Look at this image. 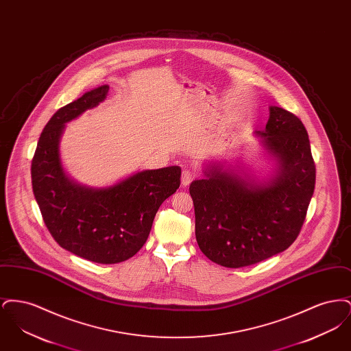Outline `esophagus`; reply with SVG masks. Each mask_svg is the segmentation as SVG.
<instances>
[{
    "instance_id": "1",
    "label": "esophagus",
    "mask_w": 351,
    "mask_h": 351,
    "mask_svg": "<svg viewBox=\"0 0 351 351\" xmlns=\"http://www.w3.org/2000/svg\"><path fill=\"white\" fill-rule=\"evenodd\" d=\"M195 179V173L191 169H184L182 173V185L186 186L192 183V180Z\"/></svg>"
}]
</instances>
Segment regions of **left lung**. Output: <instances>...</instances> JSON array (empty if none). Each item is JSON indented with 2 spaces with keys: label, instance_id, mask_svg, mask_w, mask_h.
<instances>
[{
  "label": "left lung",
  "instance_id": "1",
  "mask_svg": "<svg viewBox=\"0 0 351 351\" xmlns=\"http://www.w3.org/2000/svg\"><path fill=\"white\" fill-rule=\"evenodd\" d=\"M256 135L278 162L268 180L212 163L205 178L189 186L199 247L223 267H246L287 250L300 233L315 191L316 166L299 118L269 106L266 129Z\"/></svg>",
  "mask_w": 351,
  "mask_h": 351
}]
</instances>
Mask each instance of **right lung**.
I'll list each match as a JSON object with an SVG mask.
<instances>
[{"label": "right lung", "mask_w": 351, "mask_h": 351, "mask_svg": "<svg viewBox=\"0 0 351 351\" xmlns=\"http://www.w3.org/2000/svg\"><path fill=\"white\" fill-rule=\"evenodd\" d=\"M101 85L60 108L39 136L32 162L35 200L53 239L86 261L114 265L132 258L150 234L162 202L180 185L179 166L145 169L119 183L92 188L73 182L59 152L66 123L106 99Z\"/></svg>", "instance_id": "add662e5"}]
</instances>
